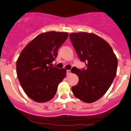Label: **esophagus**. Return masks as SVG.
<instances>
[{
    "instance_id": "1",
    "label": "esophagus",
    "mask_w": 131,
    "mask_h": 131,
    "mask_svg": "<svg viewBox=\"0 0 131 131\" xmlns=\"http://www.w3.org/2000/svg\"><path fill=\"white\" fill-rule=\"evenodd\" d=\"M70 73H71V72H70V70H67V75H70Z\"/></svg>"
}]
</instances>
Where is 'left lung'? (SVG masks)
Here are the masks:
<instances>
[{"instance_id": "left-lung-1", "label": "left lung", "mask_w": 131, "mask_h": 131, "mask_svg": "<svg viewBox=\"0 0 131 131\" xmlns=\"http://www.w3.org/2000/svg\"><path fill=\"white\" fill-rule=\"evenodd\" d=\"M72 45L86 69L74 67L79 82L72 87L76 98L85 103H93L106 93L116 77L117 59L113 49L105 40L93 33L69 34Z\"/></svg>"}]
</instances>
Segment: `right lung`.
I'll return each mask as SVG.
<instances>
[{
	"label": "right lung",
	"instance_id": "right-lung-1",
	"mask_svg": "<svg viewBox=\"0 0 131 131\" xmlns=\"http://www.w3.org/2000/svg\"><path fill=\"white\" fill-rule=\"evenodd\" d=\"M67 37L65 32L39 34L19 56L16 64L17 77L24 92L35 101L45 103L52 99L58 85L66 77L65 69L53 67L51 63Z\"/></svg>",
	"mask_w": 131,
	"mask_h": 131
}]
</instances>
